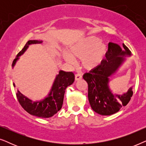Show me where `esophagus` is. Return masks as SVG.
<instances>
[{"label": "esophagus", "mask_w": 146, "mask_h": 146, "mask_svg": "<svg viewBox=\"0 0 146 146\" xmlns=\"http://www.w3.org/2000/svg\"><path fill=\"white\" fill-rule=\"evenodd\" d=\"M82 78V76L81 74H76L75 75V80H80Z\"/></svg>", "instance_id": "1"}]
</instances>
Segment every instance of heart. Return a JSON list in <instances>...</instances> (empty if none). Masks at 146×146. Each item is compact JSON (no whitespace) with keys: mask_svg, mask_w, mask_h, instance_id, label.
Here are the masks:
<instances>
[{"mask_svg":"<svg viewBox=\"0 0 146 146\" xmlns=\"http://www.w3.org/2000/svg\"><path fill=\"white\" fill-rule=\"evenodd\" d=\"M100 42V40L95 36L84 38L74 44L70 49V54H64V57L70 64L75 62L74 58H82L85 68H94L102 63L106 50L104 44Z\"/></svg>","mask_w":146,"mask_h":146,"instance_id":"heart-1","label":"heart"}]
</instances>
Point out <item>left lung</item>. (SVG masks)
<instances>
[{
	"label": "left lung",
	"instance_id": "1",
	"mask_svg": "<svg viewBox=\"0 0 146 146\" xmlns=\"http://www.w3.org/2000/svg\"><path fill=\"white\" fill-rule=\"evenodd\" d=\"M123 47L125 51L116 44L110 42L106 58L98 66L83 76L88 85L90 104L95 112L100 115H110L117 112L128 104L133 95L131 88L123 95H113L108 87L109 77L123 62V56L131 55L130 50L124 44Z\"/></svg>",
	"mask_w": 146,
	"mask_h": 146
}]
</instances>
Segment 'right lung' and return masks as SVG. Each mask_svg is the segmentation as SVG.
<instances>
[{"label": "right lung", "mask_w": 146, "mask_h": 146, "mask_svg": "<svg viewBox=\"0 0 146 146\" xmlns=\"http://www.w3.org/2000/svg\"><path fill=\"white\" fill-rule=\"evenodd\" d=\"M41 42L42 41L38 40L28 41L22 50L17 55V58L13 60L12 64L13 67L19 59V57L23 54L30 44H40ZM74 74L72 72L60 70L56 76L48 96L44 100L39 102H33L22 94L19 91H18L16 94L17 100L23 109L30 114L44 118L50 117L61 109L66 88L74 82ZM13 85L15 86V84H13Z\"/></svg>", "instance_id": "right-lung-1"}]
</instances>
